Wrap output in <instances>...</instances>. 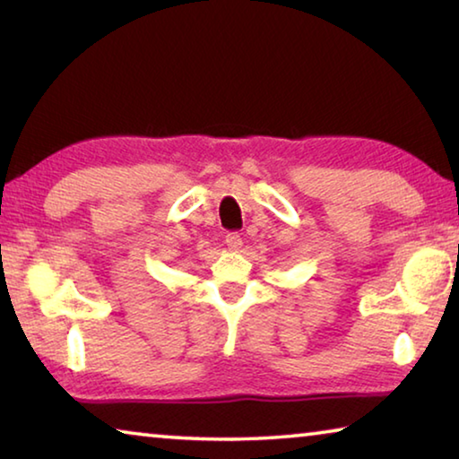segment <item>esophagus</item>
<instances>
[{
	"mask_svg": "<svg viewBox=\"0 0 459 459\" xmlns=\"http://www.w3.org/2000/svg\"><path fill=\"white\" fill-rule=\"evenodd\" d=\"M227 245H229V249H232V251L241 249V247H243L241 235H238V232H227Z\"/></svg>",
	"mask_w": 459,
	"mask_h": 459,
	"instance_id": "1",
	"label": "esophagus"
}]
</instances>
